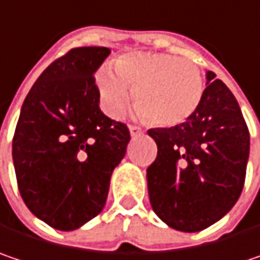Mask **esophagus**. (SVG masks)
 Segmentation results:
<instances>
[{
    "label": "esophagus",
    "instance_id": "1",
    "mask_svg": "<svg viewBox=\"0 0 260 260\" xmlns=\"http://www.w3.org/2000/svg\"><path fill=\"white\" fill-rule=\"evenodd\" d=\"M142 133H143V130H142L140 127H136V125H130V135H132V138H139Z\"/></svg>",
    "mask_w": 260,
    "mask_h": 260
}]
</instances>
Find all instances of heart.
Returning a JSON list of instances; mask_svg holds the SVG:
<instances>
[{
    "instance_id": "1",
    "label": "heart",
    "mask_w": 260,
    "mask_h": 260,
    "mask_svg": "<svg viewBox=\"0 0 260 260\" xmlns=\"http://www.w3.org/2000/svg\"><path fill=\"white\" fill-rule=\"evenodd\" d=\"M103 111L118 117L130 94L139 118H151L161 127H175L198 111L204 98V75L183 57L166 53H132L115 60L114 71L105 68L98 75Z\"/></svg>"
}]
</instances>
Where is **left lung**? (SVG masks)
<instances>
[{
	"label": "left lung",
	"instance_id": "8db88e82",
	"mask_svg": "<svg viewBox=\"0 0 260 260\" xmlns=\"http://www.w3.org/2000/svg\"><path fill=\"white\" fill-rule=\"evenodd\" d=\"M198 111L170 128H151L158 148L148 167L152 210L170 228L198 232L228 213L240 198L250 135L231 90L209 71Z\"/></svg>",
	"mask_w": 260,
	"mask_h": 260
}]
</instances>
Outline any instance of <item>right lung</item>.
<instances>
[{
  "mask_svg": "<svg viewBox=\"0 0 260 260\" xmlns=\"http://www.w3.org/2000/svg\"><path fill=\"white\" fill-rule=\"evenodd\" d=\"M111 50L78 47L56 59L29 90L13 138L20 195L38 219L74 231L102 212L130 132L99 108L94 72Z\"/></svg>",
  "mask_w": 260,
  "mask_h": 260,
  "instance_id": "right-lung-1",
  "label": "right lung"
}]
</instances>
